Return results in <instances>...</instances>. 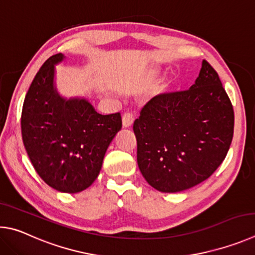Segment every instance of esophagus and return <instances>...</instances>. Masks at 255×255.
<instances>
[{"label":"esophagus","mask_w":255,"mask_h":255,"mask_svg":"<svg viewBox=\"0 0 255 255\" xmlns=\"http://www.w3.org/2000/svg\"><path fill=\"white\" fill-rule=\"evenodd\" d=\"M122 122L124 128H130L133 122H134V116L131 113H125L122 118Z\"/></svg>","instance_id":"1"}]
</instances>
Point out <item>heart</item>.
<instances>
[{
	"mask_svg": "<svg viewBox=\"0 0 255 255\" xmlns=\"http://www.w3.org/2000/svg\"><path fill=\"white\" fill-rule=\"evenodd\" d=\"M159 74V69H151L150 71H149V77L150 78H153V77H155V76H157Z\"/></svg>",
	"mask_w": 255,
	"mask_h": 255,
	"instance_id": "1",
	"label": "heart"
}]
</instances>
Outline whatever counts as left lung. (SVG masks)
<instances>
[{
	"instance_id": "1",
	"label": "left lung",
	"mask_w": 255,
	"mask_h": 255,
	"mask_svg": "<svg viewBox=\"0 0 255 255\" xmlns=\"http://www.w3.org/2000/svg\"><path fill=\"white\" fill-rule=\"evenodd\" d=\"M133 131L144 179L162 193H178L206 180L225 159L233 139V106L218 74L203 60L193 86L151 98Z\"/></svg>"
}]
</instances>
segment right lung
Returning a JSON list of instances; mask_svg holds the SVG:
<instances>
[{
	"label": "right lung",
	"instance_id": "obj_1",
	"mask_svg": "<svg viewBox=\"0 0 255 255\" xmlns=\"http://www.w3.org/2000/svg\"><path fill=\"white\" fill-rule=\"evenodd\" d=\"M65 58L51 56L35 75L22 107L21 132L40 178L53 189L75 194L95 181L122 119L120 113H97L86 98L58 93L55 66Z\"/></svg>",
	"mask_w": 255,
	"mask_h": 255
}]
</instances>
